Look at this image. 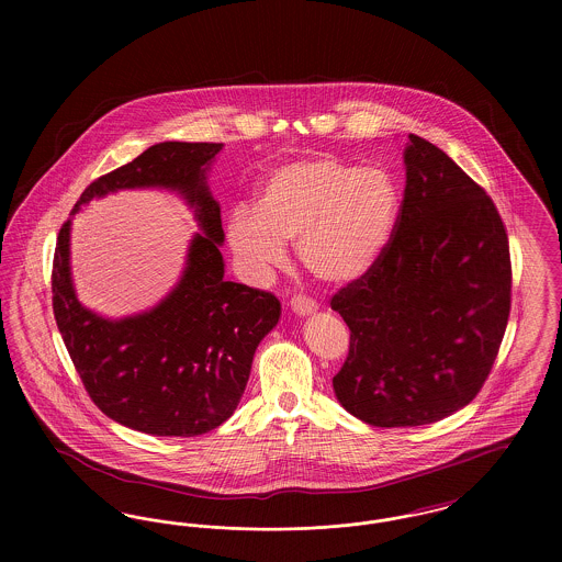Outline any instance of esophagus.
Here are the masks:
<instances>
[{
	"instance_id": "esophagus-1",
	"label": "esophagus",
	"mask_w": 562,
	"mask_h": 562,
	"mask_svg": "<svg viewBox=\"0 0 562 562\" xmlns=\"http://www.w3.org/2000/svg\"><path fill=\"white\" fill-rule=\"evenodd\" d=\"M291 307H293L294 314L299 316H307L312 312L318 310V303L305 294H294L293 301H291Z\"/></svg>"
}]
</instances>
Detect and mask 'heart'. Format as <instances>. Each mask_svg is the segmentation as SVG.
<instances>
[{"mask_svg":"<svg viewBox=\"0 0 562 562\" xmlns=\"http://www.w3.org/2000/svg\"><path fill=\"white\" fill-rule=\"evenodd\" d=\"M398 214L401 191L387 170L314 156L276 168L259 189L255 211L232 214L227 241L257 282L286 263L284 244L296 241L310 273L348 284L385 252Z\"/></svg>","mask_w":562,"mask_h":562,"instance_id":"heart-1","label":"heart"}]
</instances>
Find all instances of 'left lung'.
Listing matches in <instances>:
<instances>
[{"label":"left lung","mask_w":562,"mask_h":562,"mask_svg":"<svg viewBox=\"0 0 562 562\" xmlns=\"http://www.w3.org/2000/svg\"><path fill=\"white\" fill-rule=\"evenodd\" d=\"M394 236L330 299L349 326L335 396L376 428L440 422L476 398L508 326L506 225L442 149L408 134Z\"/></svg>","instance_id":"8db88e82"}]
</instances>
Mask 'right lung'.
I'll list each match as a JSON object with an SVG mask.
<instances>
[{"instance_id": "obj_1", "label": "right lung", "mask_w": 562, "mask_h": 562, "mask_svg": "<svg viewBox=\"0 0 562 562\" xmlns=\"http://www.w3.org/2000/svg\"><path fill=\"white\" fill-rule=\"evenodd\" d=\"M221 149V143H158L92 181L71 211L120 189L164 188L186 198L202 234L189 244L179 284L154 310L109 321L83 307L69 268L71 218L56 240L54 318L81 383L113 422L151 436H200L227 422L255 349L280 318L273 294L223 280L221 209L206 186Z\"/></svg>"}]
</instances>
